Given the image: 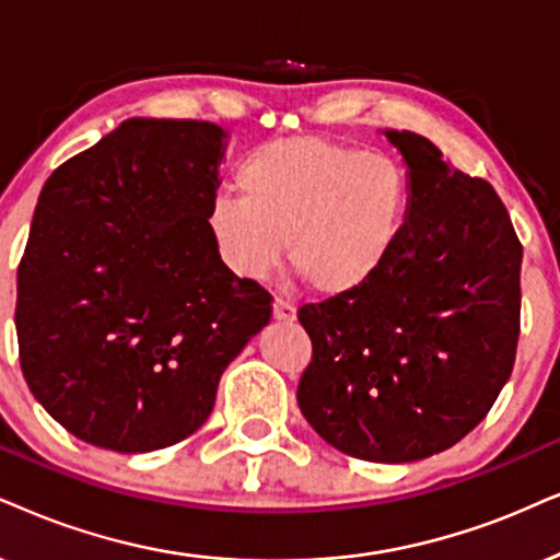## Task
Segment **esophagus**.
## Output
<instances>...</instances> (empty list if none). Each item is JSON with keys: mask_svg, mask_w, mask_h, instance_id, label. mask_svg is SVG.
<instances>
[{"mask_svg": "<svg viewBox=\"0 0 560 560\" xmlns=\"http://www.w3.org/2000/svg\"><path fill=\"white\" fill-rule=\"evenodd\" d=\"M273 320H279V323H294V320H296L294 304L287 302V300H276V302H273Z\"/></svg>", "mask_w": 560, "mask_h": 560, "instance_id": "1", "label": "esophagus"}]
</instances>
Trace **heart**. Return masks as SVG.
I'll use <instances>...</instances> for the list:
<instances>
[{"mask_svg":"<svg viewBox=\"0 0 560 560\" xmlns=\"http://www.w3.org/2000/svg\"><path fill=\"white\" fill-rule=\"evenodd\" d=\"M240 198H217L209 228L232 271L260 279L289 264L317 294L370 284L398 247L410 209L406 167L343 141L289 137L237 170Z\"/></svg>","mask_w":560,"mask_h":560,"instance_id":"obj_1","label":"heart"}]
</instances>
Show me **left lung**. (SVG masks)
<instances>
[{"instance_id":"obj_1","label":"left lung","mask_w":560,"mask_h":560,"mask_svg":"<svg viewBox=\"0 0 560 560\" xmlns=\"http://www.w3.org/2000/svg\"><path fill=\"white\" fill-rule=\"evenodd\" d=\"M382 133L408 167L406 230L370 284L300 310L313 362L296 402L336 450L395 465L457 444L506 385L522 245L491 183L421 133Z\"/></svg>"}]
</instances>
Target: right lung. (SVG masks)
<instances>
[{
    "instance_id": "right-lung-1",
    "label": "right lung",
    "mask_w": 560,
    "mask_h": 560,
    "mask_svg": "<svg viewBox=\"0 0 560 560\" xmlns=\"http://www.w3.org/2000/svg\"><path fill=\"white\" fill-rule=\"evenodd\" d=\"M230 133L129 118L46 180L18 268L20 366L69 434L113 452L203 427L222 372L271 320L209 228Z\"/></svg>"
}]
</instances>
